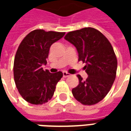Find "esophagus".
<instances>
[{"label":"esophagus","instance_id":"esophagus-1","mask_svg":"<svg viewBox=\"0 0 131 131\" xmlns=\"http://www.w3.org/2000/svg\"><path fill=\"white\" fill-rule=\"evenodd\" d=\"M70 76V74H69L67 72H65V71H64L63 72V77H64V78H67V77H68Z\"/></svg>","mask_w":131,"mask_h":131}]
</instances>
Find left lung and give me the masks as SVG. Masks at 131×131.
I'll return each instance as SVG.
<instances>
[{"label":"left lung","instance_id":"1","mask_svg":"<svg viewBox=\"0 0 131 131\" xmlns=\"http://www.w3.org/2000/svg\"><path fill=\"white\" fill-rule=\"evenodd\" d=\"M66 40L73 44L79 53V61L88 75L72 89L77 101L84 105H93L104 98L112 86L117 69V59L111 43L100 31L92 27L67 33Z\"/></svg>","mask_w":131,"mask_h":131}]
</instances>
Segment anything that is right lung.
<instances>
[{"instance_id": "1", "label": "right lung", "mask_w": 131, "mask_h": 131, "mask_svg": "<svg viewBox=\"0 0 131 131\" xmlns=\"http://www.w3.org/2000/svg\"><path fill=\"white\" fill-rule=\"evenodd\" d=\"M64 32L36 29L27 34L19 44L14 60V79L21 96L32 104H43L53 96L62 71L50 73L42 65L47 64L50 48Z\"/></svg>"}]
</instances>
